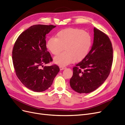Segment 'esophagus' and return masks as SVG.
Masks as SVG:
<instances>
[{"label":"esophagus","mask_w":125,"mask_h":125,"mask_svg":"<svg viewBox=\"0 0 125 125\" xmlns=\"http://www.w3.org/2000/svg\"><path fill=\"white\" fill-rule=\"evenodd\" d=\"M59 68H60V70H62L63 69H66V67H65V66H60L59 67Z\"/></svg>","instance_id":"1"}]
</instances>
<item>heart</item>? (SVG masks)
Returning a JSON list of instances; mask_svg holds the SVG:
<instances>
[{
	"label": "heart",
	"instance_id": "b5f03b06",
	"mask_svg": "<svg viewBox=\"0 0 125 125\" xmlns=\"http://www.w3.org/2000/svg\"><path fill=\"white\" fill-rule=\"evenodd\" d=\"M92 43L90 33L77 28H67L57 33L56 37H52L46 42V47L52 54L56 55L54 62L65 66L73 62H81L88 55Z\"/></svg>",
	"mask_w": 125,
	"mask_h": 125
}]
</instances>
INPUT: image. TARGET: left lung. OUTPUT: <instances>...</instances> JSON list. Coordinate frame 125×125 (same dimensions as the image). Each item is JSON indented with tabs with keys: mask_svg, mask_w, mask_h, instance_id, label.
Masks as SVG:
<instances>
[{
	"mask_svg": "<svg viewBox=\"0 0 125 125\" xmlns=\"http://www.w3.org/2000/svg\"><path fill=\"white\" fill-rule=\"evenodd\" d=\"M113 54L108 36L94 28L92 48L86 57L73 68L71 88L79 93H89L97 89L110 73Z\"/></svg>",
	"mask_w": 125,
	"mask_h": 125,
	"instance_id": "obj_1",
	"label": "left lung"
}]
</instances>
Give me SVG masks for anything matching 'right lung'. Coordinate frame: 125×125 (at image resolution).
<instances>
[{
    "instance_id": "right-lung-1",
    "label": "right lung",
    "mask_w": 125,
    "mask_h": 125,
    "mask_svg": "<svg viewBox=\"0 0 125 125\" xmlns=\"http://www.w3.org/2000/svg\"><path fill=\"white\" fill-rule=\"evenodd\" d=\"M55 27L53 25H32L19 36L14 45L12 62L17 76L25 87L34 92L48 89L60 70L56 65L43 66L52 61L47 51L45 39Z\"/></svg>"
}]
</instances>
